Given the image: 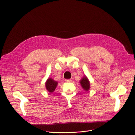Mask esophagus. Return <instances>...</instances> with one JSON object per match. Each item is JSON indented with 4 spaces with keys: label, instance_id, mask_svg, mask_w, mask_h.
<instances>
[{
    "label": "esophagus",
    "instance_id": "obj_1",
    "mask_svg": "<svg viewBox=\"0 0 135 135\" xmlns=\"http://www.w3.org/2000/svg\"><path fill=\"white\" fill-rule=\"evenodd\" d=\"M67 83H70L72 81V80L71 79H66V80H65Z\"/></svg>",
    "mask_w": 135,
    "mask_h": 135
}]
</instances>
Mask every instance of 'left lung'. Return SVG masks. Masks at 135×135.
<instances>
[{"mask_svg": "<svg viewBox=\"0 0 135 135\" xmlns=\"http://www.w3.org/2000/svg\"><path fill=\"white\" fill-rule=\"evenodd\" d=\"M80 84L82 88L85 91H88L90 90V83L86 75H84L82 78V79L80 80Z\"/></svg>", "mask_w": 135, "mask_h": 135, "instance_id": "1", "label": "left lung"}]
</instances>
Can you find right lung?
<instances>
[{"instance_id": "right-lung-1", "label": "right lung", "mask_w": 135, "mask_h": 135, "mask_svg": "<svg viewBox=\"0 0 135 135\" xmlns=\"http://www.w3.org/2000/svg\"><path fill=\"white\" fill-rule=\"evenodd\" d=\"M57 81L54 80L51 78H49L45 82V88L49 93H52L57 86Z\"/></svg>"}]
</instances>
